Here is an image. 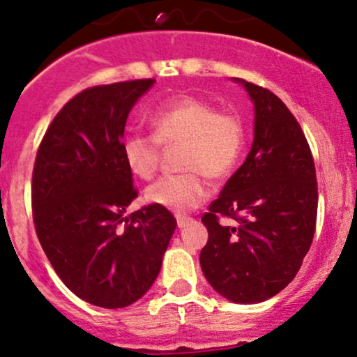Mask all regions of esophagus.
I'll list each match as a JSON object with an SVG mask.
<instances>
[{
	"label": "esophagus",
	"instance_id": "obj_1",
	"mask_svg": "<svg viewBox=\"0 0 357 357\" xmlns=\"http://www.w3.org/2000/svg\"><path fill=\"white\" fill-rule=\"evenodd\" d=\"M192 222V218H187V215H177V226L182 229V227H185L187 224Z\"/></svg>",
	"mask_w": 357,
	"mask_h": 357
}]
</instances>
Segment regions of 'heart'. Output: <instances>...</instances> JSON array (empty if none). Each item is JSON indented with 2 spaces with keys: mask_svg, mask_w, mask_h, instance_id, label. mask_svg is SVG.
Returning a JSON list of instances; mask_svg holds the SVG:
<instances>
[{
  "mask_svg": "<svg viewBox=\"0 0 357 357\" xmlns=\"http://www.w3.org/2000/svg\"><path fill=\"white\" fill-rule=\"evenodd\" d=\"M153 135L133 131L123 139V158L131 174L150 180L158 172L162 146L180 148L183 174L162 177L145 192L148 202L172 212L197 207L209 194L211 178H224L238 165L246 143L243 119L215 111L206 99L175 96L160 102L150 116Z\"/></svg>",
  "mask_w": 357,
  "mask_h": 357,
  "instance_id": "heart-1",
  "label": "heart"
}]
</instances>
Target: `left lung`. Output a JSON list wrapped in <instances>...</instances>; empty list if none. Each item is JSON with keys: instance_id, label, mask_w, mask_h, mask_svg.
I'll return each mask as SVG.
<instances>
[{"instance_id": "obj_1", "label": "left lung", "mask_w": 357, "mask_h": 357, "mask_svg": "<svg viewBox=\"0 0 357 357\" xmlns=\"http://www.w3.org/2000/svg\"><path fill=\"white\" fill-rule=\"evenodd\" d=\"M255 104V139L246 162L227 180L209 212L200 266L211 287L236 303L282 291L302 266L317 221V178L305 135L285 102L239 81ZM231 217L236 227H224Z\"/></svg>"}]
</instances>
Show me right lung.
Returning a JSON list of instances; mask_svg holds the SVG:
<instances>
[{"label":"right lung","instance_id":"1","mask_svg":"<svg viewBox=\"0 0 357 357\" xmlns=\"http://www.w3.org/2000/svg\"><path fill=\"white\" fill-rule=\"evenodd\" d=\"M155 79L84 89L59 111L31 175L38 241L72 294L102 308L131 305L153 285L177 221L163 207L125 211L138 197L123 158L131 107Z\"/></svg>","mask_w":357,"mask_h":357}]
</instances>
